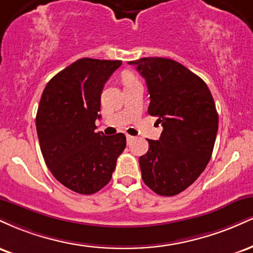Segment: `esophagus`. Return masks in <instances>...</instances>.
<instances>
[{
	"mask_svg": "<svg viewBox=\"0 0 253 253\" xmlns=\"http://www.w3.org/2000/svg\"><path fill=\"white\" fill-rule=\"evenodd\" d=\"M126 139H127V143H129V141H132L133 136H132V135H128V134H127V135H126Z\"/></svg>",
	"mask_w": 253,
	"mask_h": 253,
	"instance_id": "obj_1",
	"label": "esophagus"
}]
</instances>
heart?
<instances>
[{
    "mask_svg": "<svg viewBox=\"0 0 253 253\" xmlns=\"http://www.w3.org/2000/svg\"><path fill=\"white\" fill-rule=\"evenodd\" d=\"M121 80H123V83L124 85H129V84H133L135 82H138V80H136L135 75L133 74L132 71H124L123 74H121Z\"/></svg>",
    "mask_w": 253,
    "mask_h": 253,
    "instance_id": "obj_1",
    "label": "heart"
}]
</instances>
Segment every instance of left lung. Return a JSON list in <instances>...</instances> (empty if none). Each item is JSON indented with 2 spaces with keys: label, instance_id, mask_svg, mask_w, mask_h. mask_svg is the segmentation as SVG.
I'll list each match as a JSON object with an SVG mask.
<instances>
[{
  "label": "left lung",
  "instance_id": "8db88e82",
  "mask_svg": "<svg viewBox=\"0 0 253 253\" xmlns=\"http://www.w3.org/2000/svg\"><path fill=\"white\" fill-rule=\"evenodd\" d=\"M145 78L147 113L163 125L159 140L149 141L139 158L141 177L151 190L173 196L203 172L215 143L219 117L207 84L182 64L161 57L128 62Z\"/></svg>",
  "mask_w": 253,
  "mask_h": 253
}]
</instances>
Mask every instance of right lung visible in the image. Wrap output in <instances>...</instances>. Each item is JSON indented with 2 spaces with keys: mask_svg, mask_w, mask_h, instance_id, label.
Wrapping results in <instances>:
<instances>
[{
  "mask_svg": "<svg viewBox=\"0 0 253 253\" xmlns=\"http://www.w3.org/2000/svg\"><path fill=\"white\" fill-rule=\"evenodd\" d=\"M121 64L82 58L42 91L36 119L40 150L52 175L75 193L90 195L108 184L126 147L123 133L95 132L103 86Z\"/></svg>",
  "mask_w": 253,
  "mask_h": 253,
  "instance_id": "obj_1",
  "label": "right lung"
}]
</instances>
